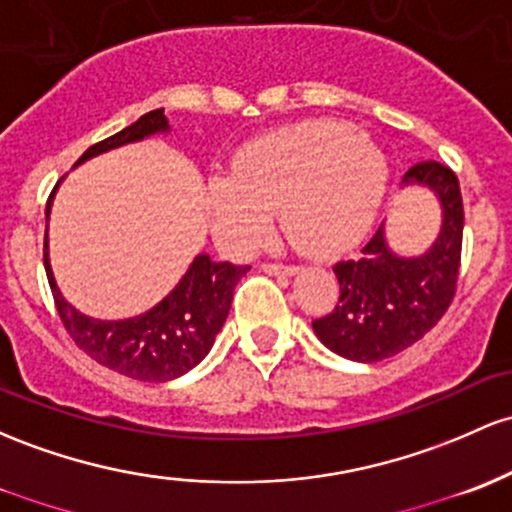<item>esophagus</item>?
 Returning <instances> with one entry per match:
<instances>
[{
	"label": "esophagus",
	"mask_w": 512,
	"mask_h": 512,
	"mask_svg": "<svg viewBox=\"0 0 512 512\" xmlns=\"http://www.w3.org/2000/svg\"><path fill=\"white\" fill-rule=\"evenodd\" d=\"M262 272L274 274V277H291V274L299 272V267H291V265H277V262H267V265L260 267Z\"/></svg>",
	"instance_id": "34e87169"
}]
</instances>
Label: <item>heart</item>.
<instances>
[{"mask_svg":"<svg viewBox=\"0 0 512 512\" xmlns=\"http://www.w3.org/2000/svg\"><path fill=\"white\" fill-rule=\"evenodd\" d=\"M389 189V157L367 131L342 121L279 128L233 157L206 187L213 238L243 255L282 209L286 238L311 255H338L374 226Z\"/></svg>","mask_w":512,"mask_h":512,"instance_id":"b5f03b06","label":"heart"}]
</instances>
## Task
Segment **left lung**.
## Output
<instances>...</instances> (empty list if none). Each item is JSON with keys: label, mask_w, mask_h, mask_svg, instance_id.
I'll list each match as a JSON object with an SVG mask.
<instances>
[{"label": "left lung", "mask_w": 512, "mask_h": 512, "mask_svg": "<svg viewBox=\"0 0 512 512\" xmlns=\"http://www.w3.org/2000/svg\"><path fill=\"white\" fill-rule=\"evenodd\" d=\"M423 187L440 204V230L420 255H398L386 238V221L364 245L362 257L333 267L340 301L313 320V333L335 355L352 362H381L398 355L442 318L457 289L464 206L457 174L440 162H418L401 189Z\"/></svg>", "instance_id": "1"}]
</instances>
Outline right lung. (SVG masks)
I'll list each match as a JSON object with an SVG mask.
<instances>
[{"label":"right lung","instance_id":"right-lung-1","mask_svg":"<svg viewBox=\"0 0 512 512\" xmlns=\"http://www.w3.org/2000/svg\"><path fill=\"white\" fill-rule=\"evenodd\" d=\"M160 133H170L165 109L150 111L116 136L92 145L75 162V167L109 150L140 143ZM55 189L48 199L46 218H50V209H53ZM43 262H46L55 306L72 340L104 367L131 379L157 381V384L187 374L209 355L213 340L228 318L235 284L250 269L235 267L230 262H213L209 255L199 252L177 286L150 311L133 318L101 320L77 311L58 289L53 267H50L48 230L46 243H43Z\"/></svg>","mask_w":512,"mask_h":512}]
</instances>
